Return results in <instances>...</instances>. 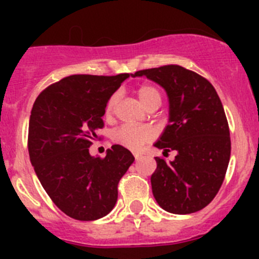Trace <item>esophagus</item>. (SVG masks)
Instances as JSON below:
<instances>
[{
    "label": "esophagus",
    "instance_id": "34e87169",
    "mask_svg": "<svg viewBox=\"0 0 259 259\" xmlns=\"http://www.w3.org/2000/svg\"><path fill=\"white\" fill-rule=\"evenodd\" d=\"M135 159H136V161H139V159H141V155L140 154H135Z\"/></svg>",
    "mask_w": 259,
    "mask_h": 259
}]
</instances>
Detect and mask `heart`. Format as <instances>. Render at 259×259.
Segmentation results:
<instances>
[{
    "label": "heart",
    "instance_id": "b5f03b06",
    "mask_svg": "<svg viewBox=\"0 0 259 259\" xmlns=\"http://www.w3.org/2000/svg\"><path fill=\"white\" fill-rule=\"evenodd\" d=\"M137 96L140 98L145 106L149 105V102L154 98H161L157 89L148 84H143L137 89ZM116 102H118V95L114 93L109 97L106 105H105V115L111 116L115 111ZM114 143L118 145H122L127 149L137 150L141 146L145 145L146 143H150L155 137V131L152 127L146 125H132V124H123L118 127L111 135Z\"/></svg>",
    "mask_w": 259,
    "mask_h": 259
}]
</instances>
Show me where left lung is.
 I'll list each match as a JSON object with an SVG mask.
<instances>
[{"label": "left lung", "instance_id": "8db88e82", "mask_svg": "<svg viewBox=\"0 0 259 259\" xmlns=\"http://www.w3.org/2000/svg\"><path fill=\"white\" fill-rule=\"evenodd\" d=\"M164 88L170 119L154 144L164 153L176 150L172 162L155 157L150 178L155 201L172 214H191L207 206L226 176L231 155L227 118L209 80L178 65L136 71Z\"/></svg>", "mask_w": 259, "mask_h": 259}]
</instances>
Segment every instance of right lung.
Segmentation results:
<instances>
[{"label":"right lung","mask_w":259,"mask_h":259,"mask_svg":"<svg viewBox=\"0 0 259 259\" xmlns=\"http://www.w3.org/2000/svg\"><path fill=\"white\" fill-rule=\"evenodd\" d=\"M130 74L71 75L45 88L29 116L28 153L35 172L58 209L77 221L109 214L118 184L135 157L122 145L106 157H92L89 146L104 127L107 100Z\"/></svg>","instance_id":"add662e5"}]
</instances>
